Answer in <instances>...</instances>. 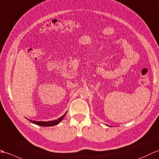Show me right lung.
Wrapping results in <instances>:
<instances>
[{"mask_svg": "<svg viewBox=\"0 0 159 159\" xmlns=\"http://www.w3.org/2000/svg\"><path fill=\"white\" fill-rule=\"evenodd\" d=\"M66 114H64L62 116L59 118L58 119L55 120H51V121H47V122H44V121H36V120H29L30 122H32V123H34L36 125H40V126H43V127H50V126H53V125H56L58 123H60V122L62 120V119H64V117Z\"/></svg>", "mask_w": 159, "mask_h": 159, "instance_id": "obj_1", "label": "right lung"}]
</instances>
